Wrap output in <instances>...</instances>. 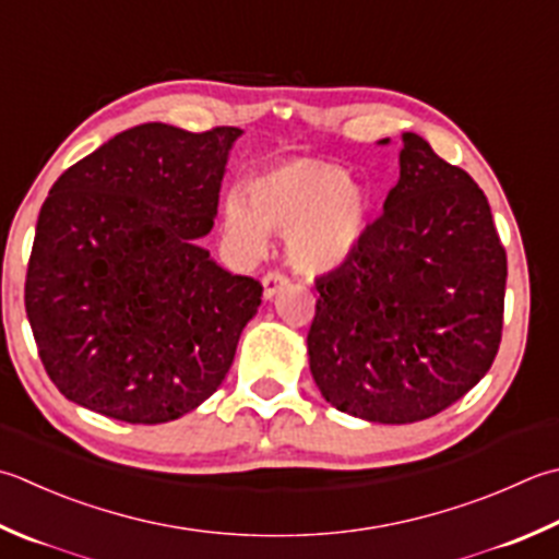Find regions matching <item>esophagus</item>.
Listing matches in <instances>:
<instances>
[{
    "mask_svg": "<svg viewBox=\"0 0 559 559\" xmlns=\"http://www.w3.org/2000/svg\"><path fill=\"white\" fill-rule=\"evenodd\" d=\"M261 283H264V298L273 300L283 288L288 286V278L283 276V273H266L264 281H261Z\"/></svg>",
    "mask_w": 559,
    "mask_h": 559,
    "instance_id": "esophagus-1",
    "label": "esophagus"
}]
</instances>
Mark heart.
<instances>
[{
	"label": "heart",
	"mask_w": 559,
	"mask_h": 559,
	"mask_svg": "<svg viewBox=\"0 0 559 559\" xmlns=\"http://www.w3.org/2000/svg\"><path fill=\"white\" fill-rule=\"evenodd\" d=\"M225 233L247 257L266 249L269 233L286 235L288 264L302 276L346 266L370 225V193L332 162L295 157L254 174L227 193Z\"/></svg>",
	"instance_id": "heart-1"
}]
</instances>
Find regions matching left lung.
<instances>
[{"label":"left lung","mask_w":559,"mask_h":559,"mask_svg":"<svg viewBox=\"0 0 559 559\" xmlns=\"http://www.w3.org/2000/svg\"><path fill=\"white\" fill-rule=\"evenodd\" d=\"M314 288L308 356L322 397L376 424L433 417L499 352L507 251L487 195L424 138L402 133L400 181L382 215Z\"/></svg>","instance_id":"left-lung-1"}]
</instances>
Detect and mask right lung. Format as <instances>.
Listing matches in <instances>:
<instances>
[{"mask_svg": "<svg viewBox=\"0 0 559 559\" xmlns=\"http://www.w3.org/2000/svg\"><path fill=\"white\" fill-rule=\"evenodd\" d=\"M239 128L123 130L40 207L26 314L64 397L128 424L183 417L221 388L261 305L201 247Z\"/></svg>", "mask_w": 559, "mask_h": 559, "instance_id": "1", "label": "right lung"}]
</instances>
